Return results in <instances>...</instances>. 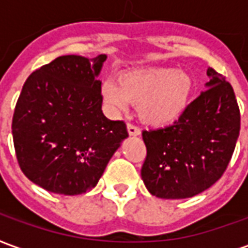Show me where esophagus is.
Returning <instances> with one entry per match:
<instances>
[{"label":"esophagus","mask_w":248,"mask_h":248,"mask_svg":"<svg viewBox=\"0 0 248 248\" xmlns=\"http://www.w3.org/2000/svg\"><path fill=\"white\" fill-rule=\"evenodd\" d=\"M127 131L130 135H140V130L138 129V126H135L134 124H127Z\"/></svg>","instance_id":"34e87169"}]
</instances>
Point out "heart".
<instances>
[{"instance_id": "heart-1", "label": "heart", "mask_w": 248, "mask_h": 248, "mask_svg": "<svg viewBox=\"0 0 248 248\" xmlns=\"http://www.w3.org/2000/svg\"><path fill=\"white\" fill-rule=\"evenodd\" d=\"M192 82L183 70L146 69L124 73L118 85L105 82L102 97L108 108L122 111L129 102L138 105L140 118L153 124H165L185 110Z\"/></svg>"}]
</instances>
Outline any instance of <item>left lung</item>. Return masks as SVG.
I'll return each instance as SVG.
<instances>
[{
	"label": "left lung",
	"instance_id": "1",
	"mask_svg": "<svg viewBox=\"0 0 248 248\" xmlns=\"http://www.w3.org/2000/svg\"><path fill=\"white\" fill-rule=\"evenodd\" d=\"M206 89L172 124L143 130L145 162L140 175L162 199L191 198L223 175L240 130L235 93L222 74L207 69Z\"/></svg>",
	"mask_w": 248,
	"mask_h": 248
}]
</instances>
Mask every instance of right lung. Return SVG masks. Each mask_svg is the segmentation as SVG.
Instances as JSON below:
<instances>
[{"mask_svg": "<svg viewBox=\"0 0 248 248\" xmlns=\"http://www.w3.org/2000/svg\"><path fill=\"white\" fill-rule=\"evenodd\" d=\"M106 56H61L26 79L12 122L21 170L46 191L78 195L92 190L129 137L124 121L102 113L97 76Z\"/></svg>", "mask_w": 248, "mask_h": 248, "instance_id": "obj_1", "label": "right lung"}]
</instances>
